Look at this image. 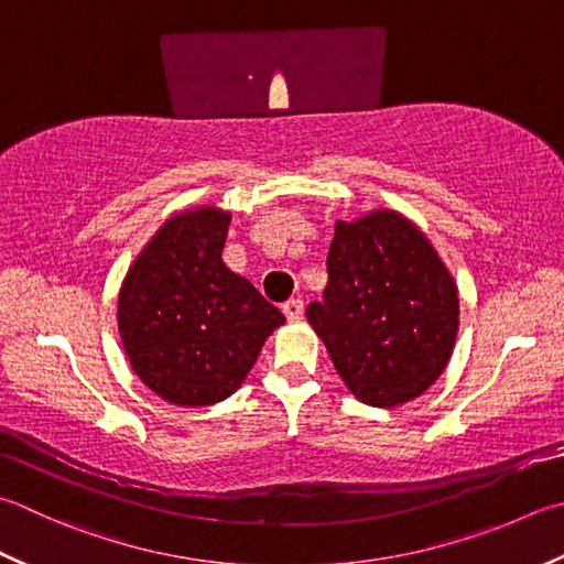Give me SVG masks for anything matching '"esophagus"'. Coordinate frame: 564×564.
<instances>
[{
	"instance_id": "1",
	"label": "esophagus",
	"mask_w": 564,
	"mask_h": 564,
	"mask_svg": "<svg viewBox=\"0 0 564 564\" xmlns=\"http://www.w3.org/2000/svg\"><path fill=\"white\" fill-rule=\"evenodd\" d=\"M305 313V305L301 297H291V301L283 303V315L291 319V323H297V319H303Z\"/></svg>"
}]
</instances>
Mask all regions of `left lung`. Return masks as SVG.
Segmentation results:
<instances>
[{"label":"left lung","instance_id":"8db88e82","mask_svg":"<svg viewBox=\"0 0 564 564\" xmlns=\"http://www.w3.org/2000/svg\"><path fill=\"white\" fill-rule=\"evenodd\" d=\"M307 323L359 401L393 408L445 371L459 325L457 289L445 263L399 213L337 223L323 301Z\"/></svg>","mask_w":564,"mask_h":564}]
</instances>
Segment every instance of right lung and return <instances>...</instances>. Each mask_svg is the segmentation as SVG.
<instances>
[{
  "label": "right lung",
  "instance_id": "add662e5",
  "mask_svg": "<svg viewBox=\"0 0 564 564\" xmlns=\"http://www.w3.org/2000/svg\"><path fill=\"white\" fill-rule=\"evenodd\" d=\"M229 215H175L129 269L119 335L137 377L175 405H209L239 389L261 345L285 323L223 261Z\"/></svg>",
  "mask_w": 564,
  "mask_h": 564
}]
</instances>
